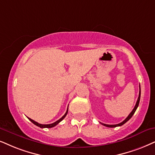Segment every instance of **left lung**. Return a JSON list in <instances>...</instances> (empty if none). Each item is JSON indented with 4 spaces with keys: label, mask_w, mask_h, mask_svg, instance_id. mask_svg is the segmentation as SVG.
<instances>
[{
    "label": "left lung",
    "mask_w": 155,
    "mask_h": 155,
    "mask_svg": "<svg viewBox=\"0 0 155 155\" xmlns=\"http://www.w3.org/2000/svg\"><path fill=\"white\" fill-rule=\"evenodd\" d=\"M140 95H141V91H140V93H139V97H138V99H137V101L136 104H135L134 108L133 109V110H132V111H131V113L130 114H129V116L127 117V118L125 119L124 120L122 121V122L119 123V124H103V123H101V124H103L104 126L107 127H119V126H121V125H123L124 124H125V123H126L127 121H129L131 118H132V117L133 116V114H134L135 111H136L137 109V107H138V106H139V104H140Z\"/></svg>",
    "instance_id": "obj_1"
}]
</instances>
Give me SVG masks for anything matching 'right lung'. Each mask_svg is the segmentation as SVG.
I'll use <instances>...</instances> for the list:
<instances>
[{
	"label": "right lung",
	"instance_id": "1",
	"mask_svg": "<svg viewBox=\"0 0 155 155\" xmlns=\"http://www.w3.org/2000/svg\"><path fill=\"white\" fill-rule=\"evenodd\" d=\"M67 113H68V109H67V110H66V112L65 113V114H64V116L61 117V118L59 119H58V120H57L56 121H55V122L52 123V124H39V123L36 122V121H35L34 120H33V119L28 118H28L29 120H30L31 122L33 123V124H34L35 125H36V126L41 127V128H51V127H54L55 126H56V125H57L58 123L60 122V121H61L62 120H63V119L65 118V117L66 116V114H67Z\"/></svg>",
	"mask_w": 155,
	"mask_h": 155
}]
</instances>
